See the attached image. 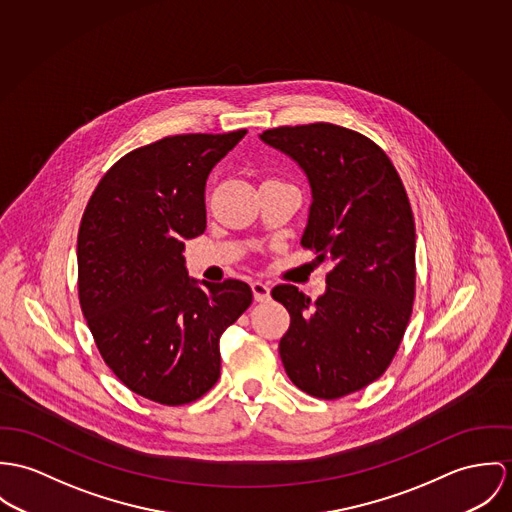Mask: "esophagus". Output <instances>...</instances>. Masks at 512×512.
Instances as JSON below:
<instances>
[{"mask_svg":"<svg viewBox=\"0 0 512 512\" xmlns=\"http://www.w3.org/2000/svg\"><path fill=\"white\" fill-rule=\"evenodd\" d=\"M251 290H253V298H255L257 302H267L269 296H271V288H269L267 284L261 283V281L251 283Z\"/></svg>","mask_w":512,"mask_h":512,"instance_id":"1","label":"esophagus"}]
</instances>
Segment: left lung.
Returning <instances> with one entry per match:
<instances>
[{
	"mask_svg": "<svg viewBox=\"0 0 512 512\" xmlns=\"http://www.w3.org/2000/svg\"><path fill=\"white\" fill-rule=\"evenodd\" d=\"M259 137L306 174L312 204L300 243L332 265L314 302L292 284L271 292L290 314L279 343L284 371L312 397H345L385 373L408 326L416 284L410 202L391 159L357 131L310 123Z\"/></svg>",
	"mask_w": 512,
	"mask_h": 512,
	"instance_id": "1",
	"label": "left lung"
}]
</instances>
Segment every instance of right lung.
Segmentation results:
<instances>
[{
  "label": "right lung",
  "instance_id": "obj_1",
  "mask_svg": "<svg viewBox=\"0 0 512 512\" xmlns=\"http://www.w3.org/2000/svg\"><path fill=\"white\" fill-rule=\"evenodd\" d=\"M245 129L172 135L121 157L78 231V298L94 341L133 393L178 406L220 377V338L249 308V284L188 277L184 241L206 229V180Z\"/></svg>",
  "mask_w": 512,
  "mask_h": 512
}]
</instances>
